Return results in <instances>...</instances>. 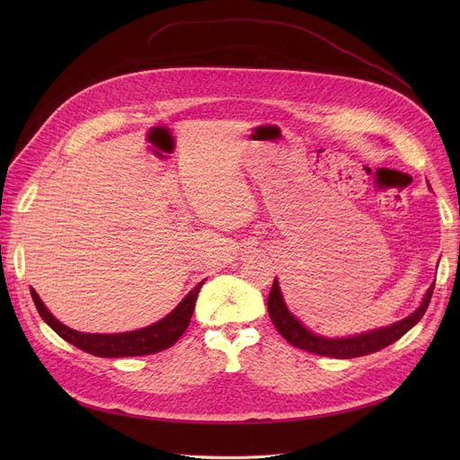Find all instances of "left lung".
I'll return each mask as SVG.
<instances>
[{
	"label": "left lung",
	"instance_id": "obj_1",
	"mask_svg": "<svg viewBox=\"0 0 460 460\" xmlns=\"http://www.w3.org/2000/svg\"><path fill=\"white\" fill-rule=\"evenodd\" d=\"M435 282L429 286L426 291L420 305L406 318L385 325L378 327V330H371L360 335H351V337H342V339H330L323 335H316L288 309V304L284 300V295L280 291L279 280L275 279L271 293L268 296V311L270 316L279 330V333L295 348L323 355V357H333V358H355V357H364L375 351L384 349L385 346L397 342L401 337H404L411 327L424 316L431 295H433Z\"/></svg>",
	"mask_w": 460,
	"mask_h": 460
}]
</instances>
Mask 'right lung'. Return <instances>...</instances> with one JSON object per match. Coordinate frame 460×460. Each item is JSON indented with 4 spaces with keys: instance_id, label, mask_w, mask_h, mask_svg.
Instances as JSON below:
<instances>
[{
    "instance_id": "obj_1",
    "label": "right lung",
    "mask_w": 460,
    "mask_h": 460,
    "mask_svg": "<svg viewBox=\"0 0 460 460\" xmlns=\"http://www.w3.org/2000/svg\"><path fill=\"white\" fill-rule=\"evenodd\" d=\"M206 280L196 284L183 300L162 320L142 327L137 332L127 333H112V335H102V333H82L76 330H71L65 323H61L43 304L40 295L31 288V295L34 300V305L40 313V316L50 325L52 330L69 344L76 346L78 349L91 353L94 357L103 358H118V357H140V355H153L158 351H164L171 348L187 330L190 322L196 298H199L200 288Z\"/></svg>"
}]
</instances>
